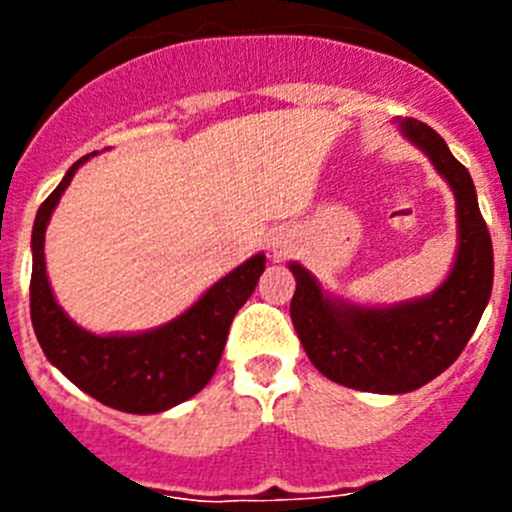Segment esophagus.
<instances>
[{"instance_id":"34e87169","label":"esophagus","mask_w":512,"mask_h":512,"mask_svg":"<svg viewBox=\"0 0 512 512\" xmlns=\"http://www.w3.org/2000/svg\"><path fill=\"white\" fill-rule=\"evenodd\" d=\"M289 246H292V241H289V233H284L282 228H279L277 233H271L269 251L274 253V256H282V253H287Z\"/></svg>"}]
</instances>
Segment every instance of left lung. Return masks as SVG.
<instances>
[{"label":"left lung","instance_id":"left-lung-1","mask_svg":"<svg viewBox=\"0 0 512 512\" xmlns=\"http://www.w3.org/2000/svg\"><path fill=\"white\" fill-rule=\"evenodd\" d=\"M400 133L431 158L456 197L459 246L449 277L431 295L366 307L328 295L292 261L297 289L289 315L307 359L323 377L361 392L402 395L446 372L472 338L492 295V241L469 171L425 122L405 117Z\"/></svg>","mask_w":512,"mask_h":512}]
</instances>
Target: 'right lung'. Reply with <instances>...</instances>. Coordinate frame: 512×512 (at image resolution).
I'll return each mask as SVG.
<instances>
[{
  "instance_id": "right-lung-1",
  "label": "right lung",
  "mask_w": 512,
  "mask_h": 512,
  "mask_svg": "<svg viewBox=\"0 0 512 512\" xmlns=\"http://www.w3.org/2000/svg\"><path fill=\"white\" fill-rule=\"evenodd\" d=\"M79 158L51 197L40 205L33 225V277L30 318L43 354L66 379L102 405L133 415L164 413L205 387L223 356L235 312L246 305L266 269V256L256 253L238 269L212 284L179 318L143 333L97 336L63 312L45 274V228L61 194L84 161Z\"/></svg>"
}]
</instances>
